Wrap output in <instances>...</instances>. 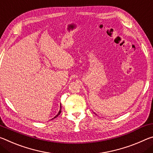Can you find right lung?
Segmentation results:
<instances>
[{"label":"right lung","mask_w":153,"mask_h":153,"mask_svg":"<svg viewBox=\"0 0 153 153\" xmlns=\"http://www.w3.org/2000/svg\"><path fill=\"white\" fill-rule=\"evenodd\" d=\"M61 109H62V108H61V105H60V110H59V112H58V114H57L56 115V116L54 117V118H53V119H55V118H56V117H57V116H58V115H59V114L60 113H61V112H62V111H62V110H61Z\"/></svg>","instance_id":"1"}]
</instances>
